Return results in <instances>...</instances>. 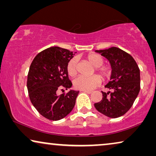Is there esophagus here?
<instances>
[{"mask_svg":"<svg viewBox=\"0 0 156 156\" xmlns=\"http://www.w3.org/2000/svg\"><path fill=\"white\" fill-rule=\"evenodd\" d=\"M82 91H83V92H85V93H87V94H91V93H92V91H88V90H82Z\"/></svg>","mask_w":156,"mask_h":156,"instance_id":"obj_1","label":"esophagus"}]
</instances>
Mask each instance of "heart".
I'll use <instances>...</instances> for the list:
<instances>
[{
	"label": "heart",
	"mask_w": 156,
	"mask_h": 156,
	"mask_svg": "<svg viewBox=\"0 0 156 156\" xmlns=\"http://www.w3.org/2000/svg\"><path fill=\"white\" fill-rule=\"evenodd\" d=\"M87 60L91 65L95 67L96 72L99 74L102 79L105 80L110 76L112 74V68L108 65H102L104 62V57L99 54L92 53L89 54L87 57ZM67 74L74 77L77 74V62L75 58H72L69 61L67 65ZM101 82V79L97 75L86 77L79 76L74 81V87L80 90H91L98 86Z\"/></svg>",
	"instance_id": "heart-1"
}]
</instances>
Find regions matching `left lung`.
I'll return each instance as SVG.
<instances>
[{
  "instance_id": "1",
  "label": "left lung",
  "mask_w": 156,
  "mask_h": 156,
  "mask_svg": "<svg viewBox=\"0 0 156 156\" xmlns=\"http://www.w3.org/2000/svg\"><path fill=\"white\" fill-rule=\"evenodd\" d=\"M109 61L112 67L110 81L102 91V100L94 104L98 112L110 118L124 115L135 101L140 91V69L133 57L116 47L96 50Z\"/></svg>"
}]
</instances>
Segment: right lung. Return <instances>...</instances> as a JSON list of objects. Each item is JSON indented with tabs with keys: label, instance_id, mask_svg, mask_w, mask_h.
Returning <instances> with one entry per match:
<instances>
[{
	"label": "right lung",
	"instance_id": "1",
	"mask_svg": "<svg viewBox=\"0 0 156 156\" xmlns=\"http://www.w3.org/2000/svg\"><path fill=\"white\" fill-rule=\"evenodd\" d=\"M74 55L67 49L52 47L38 53L30 67L27 82L30 99L37 112L49 120L65 118L75 105L79 91L57 94L58 89L72 86L67 65Z\"/></svg>",
	"mask_w": 156,
	"mask_h": 156
}]
</instances>
